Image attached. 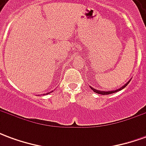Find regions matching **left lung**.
I'll list each match as a JSON object with an SVG mask.
<instances>
[{"mask_svg": "<svg viewBox=\"0 0 146 146\" xmlns=\"http://www.w3.org/2000/svg\"><path fill=\"white\" fill-rule=\"evenodd\" d=\"M130 81H131V80H129L128 82L127 83V84H125L123 86L122 88H120L117 89V90H115V91H110V92H104V91H98V90H96V89L92 88L91 86H90V88H92V90H93V92H95V93H98V94H100V95H110V94H112V93H115V92H119V91H120V90H122V89H123V88H125L126 86L128 84Z\"/></svg>", "mask_w": 146, "mask_h": 146, "instance_id": "8db88e82", "label": "left lung"}]
</instances>
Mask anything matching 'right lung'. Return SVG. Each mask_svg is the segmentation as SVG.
<instances>
[{"label": "right lung", "mask_w": 146, "mask_h": 146, "mask_svg": "<svg viewBox=\"0 0 146 146\" xmlns=\"http://www.w3.org/2000/svg\"><path fill=\"white\" fill-rule=\"evenodd\" d=\"M47 94H48V93H47Z\"/></svg>", "instance_id": "obj_1"}]
</instances>
